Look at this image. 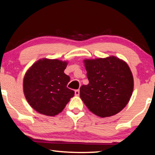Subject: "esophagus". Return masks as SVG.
<instances>
[{"instance_id":"obj_1","label":"esophagus","mask_w":155,"mask_h":155,"mask_svg":"<svg viewBox=\"0 0 155 155\" xmlns=\"http://www.w3.org/2000/svg\"><path fill=\"white\" fill-rule=\"evenodd\" d=\"M79 93H80L79 90H76V91H74V94H75L76 96H78V95H79Z\"/></svg>"}]
</instances>
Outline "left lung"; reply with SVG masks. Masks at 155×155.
<instances>
[{
  "label": "left lung",
  "instance_id": "1",
  "mask_svg": "<svg viewBox=\"0 0 155 155\" xmlns=\"http://www.w3.org/2000/svg\"><path fill=\"white\" fill-rule=\"evenodd\" d=\"M89 84L80 88V97L101 117L117 114L132 94L134 78L128 64L115 56L84 60Z\"/></svg>",
  "mask_w": 155,
  "mask_h": 155
}]
</instances>
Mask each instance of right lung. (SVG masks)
<instances>
[{
	"label": "right lung",
	"mask_w": 155,
	"mask_h": 155,
	"mask_svg": "<svg viewBox=\"0 0 155 155\" xmlns=\"http://www.w3.org/2000/svg\"><path fill=\"white\" fill-rule=\"evenodd\" d=\"M68 62L58 59H40L26 71L24 92L31 107L39 114L54 116L63 111L74 95L67 85L70 81L64 73Z\"/></svg>",
	"instance_id": "add662e5"
}]
</instances>
